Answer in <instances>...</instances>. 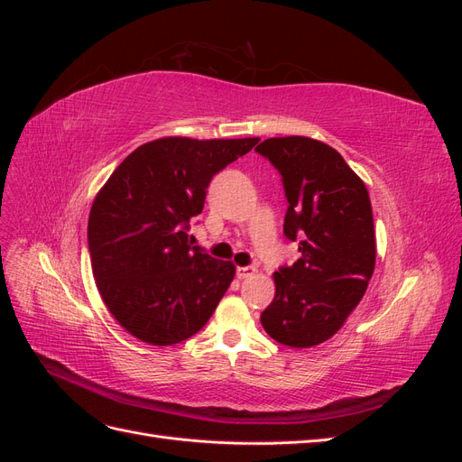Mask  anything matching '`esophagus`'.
Returning a JSON list of instances; mask_svg holds the SVG:
<instances>
[{"label":"esophagus","instance_id":"obj_1","mask_svg":"<svg viewBox=\"0 0 462 462\" xmlns=\"http://www.w3.org/2000/svg\"><path fill=\"white\" fill-rule=\"evenodd\" d=\"M258 270L253 268V265H246V268H236V277L239 279H246V277H253L256 275Z\"/></svg>","mask_w":462,"mask_h":462}]
</instances>
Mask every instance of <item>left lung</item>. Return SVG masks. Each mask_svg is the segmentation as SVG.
Returning a JSON list of instances; mask_svg holds the SVG:
<instances>
[{
    "mask_svg": "<svg viewBox=\"0 0 462 462\" xmlns=\"http://www.w3.org/2000/svg\"><path fill=\"white\" fill-rule=\"evenodd\" d=\"M256 152L283 177V231L299 241L300 253L273 273L275 297L260 321L277 343L310 348L345 326L372 279L375 231L368 189L337 150L316 138H265Z\"/></svg>",
    "mask_w": 462,
    "mask_h": 462,
    "instance_id": "obj_1",
    "label": "left lung"
}]
</instances>
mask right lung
Returning a JSON list of instances; mask_svg holds the SVG:
<instances>
[{"label": "right lung", "instance_id": "right-lung-1", "mask_svg": "<svg viewBox=\"0 0 462 462\" xmlns=\"http://www.w3.org/2000/svg\"><path fill=\"white\" fill-rule=\"evenodd\" d=\"M260 138L163 136L138 146L97 190L88 248L97 292L138 341L167 346L199 333L226 295L235 263L189 243V223L223 167Z\"/></svg>", "mask_w": 462, "mask_h": 462}]
</instances>
